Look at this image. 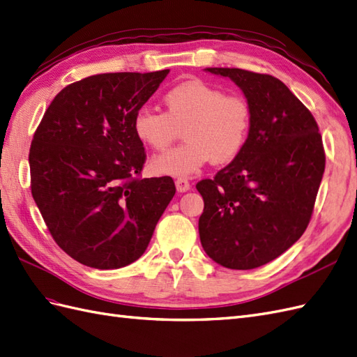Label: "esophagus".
Segmentation results:
<instances>
[{
    "label": "esophagus",
    "instance_id": "34e87169",
    "mask_svg": "<svg viewBox=\"0 0 357 357\" xmlns=\"http://www.w3.org/2000/svg\"><path fill=\"white\" fill-rule=\"evenodd\" d=\"M175 185H176V190L179 191V193H185V191L190 190V182L187 178H178L175 181Z\"/></svg>",
    "mask_w": 357,
    "mask_h": 357
}]
</instances>
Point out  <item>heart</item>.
I'll return each instance as SVG.
<instances>
[{
    "label": "heart",
    "instance_id": "1",
    "mask_svg": "<svg viewBox=\"0 0 357 357\" xmlns=\"http://www.w3.org/2000/svg\"><path fill=\"white\" fill-rule=\"evenodd\" d=\"M162 102L164 113L140 108L132 121L137 139L155 151H166L184 131L185 143L151 161L157 175L188 176L211 160L231 162L249 142L253 108L243 95L190 79L167 90Z\"/></svg>",
    "mask_w": 357,
    "mask_h": 357
}]
</instances>
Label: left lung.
<instances>
[{
    "instance_id": "obj_1",
    "label": "left lung",
    "mask_w": 357,
    "mask_h": 357,
    "mask_svg": "<svg viewBox=\"0 0 357 357\" xmlns=\"http://www.w3.org/2000/svg\"><path fill=\"white\" fill-rule=\"evenodd\" d=\"M206 70L244 91L253 125L238 157L196 184L204 197L200 243L220 266L252 270L306 231L326 166L323 139L312 113L280 79L238 68Z\"/></svg>"
}]
</instances>
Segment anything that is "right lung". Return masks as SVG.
Segmentation results:
<instances>
[{"mask_svg":"<svg viewBox=\"0 0 357 357\" xmlns=\"http://www.w3.org/2000/svg\"><path fill=\"white\" fill-rule=\"evenodd\" d=\"M169 69L114 72L63 89L30 148L31 195L51 236L70 258L113 270L139 259L175 196L170 176L144 178L134 114Z\"/></svg>","mask_w":357,"mask_h":357,"instance_id":"obj_1","label":"right lung"}]
</instances>
